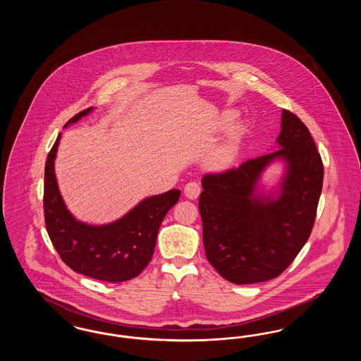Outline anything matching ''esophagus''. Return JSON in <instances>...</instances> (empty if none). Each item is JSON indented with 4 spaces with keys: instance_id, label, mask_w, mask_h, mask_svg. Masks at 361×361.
Masks as SVG:
<instances>
[{
    "instance_id": "esophagus-1",
    "label": "esophagus",
    "mask_w": 361,
    "mask_h": 361,
    "mask_svg": "<svg viewBox=\"0 0 361 361\" xmlns=\"http://www.w3.org/2000/svg\"><path fill=\"white\" fill-rule=\"evenodd\" d=\"M200 192H202V188H200V185L197 184V183H195V181H190L188 183L185 187H184V195L188 197V199H197L199 197V195H200Z\"/></svg>"
}]
</instances>
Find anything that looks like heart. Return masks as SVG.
Returning a JSON list of instances; mask_svg holds the SVG:
<instances>
[{"label": "heart", "instance_id": "b5f03b06", "mask_svg": "<svg viewBox=\"0 0 361 361\" xmlns=\"http://www.w3.org/2000/svg\"><path fill=\"white\" fill-rule=\"evenodd\" d=\"M238 146L235 137H227L221 146H218L208 158V164L215 171H226L231 168L237 159Z\"/></svg>", "mask_w": 361, "mask_h": 361}]
</instances>
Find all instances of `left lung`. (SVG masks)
Instances as JSON below:
<instances>
[{
  "label": "left lung",
  "instance_id": "left-lung-1",
  "mask_svg": "<svg viewBox=\"0 0 361 361\" xmlns=\"http://www.w3.org/2000/svg\"><path fill=\"white\" fill-rule=\"evenodd\" d=\"M279 147L240 168L202 178L199 209L207 259L234 284L280 275L309 240L322 192L321 155L302 121L281 112ZM283 173L275 189L259 181L272 163Z\"/></svg>",
  "mask_w": 361,
  "mask_h": 361
}]
</instances>
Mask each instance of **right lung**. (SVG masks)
<instances>
[{
    "instance_id": "right-lung-1",
    "label": "right lung",
    "mask_w": 361,
    "mask_h": 361,
    "mask_svg": "<svg viewBox=\"0 0 361 361\" xmlns=\"http://www.w3.org/2000/svg\"><path fill=\"white\" fill-rule=\"evenodd\" d=\"M94 108L73 116L65 127L74 124ZM61 140L56 137L44 168V219L49 237L66 265L81 275L121 283L139 275L154 253L159 226L180 199L181 190L145 197L119 219L105 224L78 221L65 204L56 183L54 161Z\"/></svg>"
}]
</instances>
